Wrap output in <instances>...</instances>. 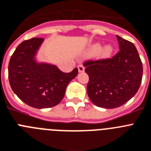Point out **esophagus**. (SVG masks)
<instances>
[{
	"mask_svg": "<svg viewBox=\"0 0 151 151\" xmlns=\"http://www.w3.org/2000/svg\"><path fill=\"white\" fill-rule=\"evenodd\" d=\"M78 70L79 73H83V72H84L85 70V67L83 66V65H78Z\"/></svg>",
	"mask_w": 151,
	"mask_h": 151,
	"instance_id": "obj_1",
	"label": "esophagus"
}]
</instances>
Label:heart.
Returning a JSON list of instances; mask_svg holds the SVG:
<instances>
[{
	"instance_id": "1",
	"label": "heart",
	"mask_w": 151,
	"mask_h": 151,
	"mask_svg": "<svg viewBox=\"0 0 151 151\" xmlns=\"http://www.w3.org/2000/svg\"><path fill=\"white\" fill-rule=\"evenodd\" d=\"M99 45H95L93 46V48H92V52H96L97 51L99 50ZM112 52H113V47L111 45H107L104 46L102 49L100 50V55L102 56H109V55L111 54Z\"/></svg>"
}]
</instances>
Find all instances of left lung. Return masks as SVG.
I'll use <instances>...</instances> for the list:
<instances>
[{
  "label": "left lung",
  "mask_w": 151,
  "mask_h": 151,
  "mask_svg": "<svg viewBox=\"0 0 151 151\" xmlns=\"http://www.w3.org/2000/svg\"><path fill=\"white\" fill-rule=\"evenodd\" d=\"M119 51L112 58L83 62L89 75L87 93L94 105L113 109L131 99L140 88L143 65L132 42L116 35Z\"/></svg>",
  "instance_id": "obj_1"
}]
</instances>
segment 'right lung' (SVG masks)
<instances>
[{
    "label": "right lung",
    "instance_id": "1",
    "mask_svg": "<svg viewBox=\"0 0 151 151\" xmlns=\"http://www.w3.org/2000/svg\"><path fill=\"white\" fill-rule=\"evenodd\" d=\"M42 38L25 40L17 46L8 65V78L14 93L30 106L44 109L60 103L67 86L78 74V68L63 73L55 65L35 61Z\"/></svg>",
    "mask_w": 151,
    "mask_h": 151
}]
</instances>
